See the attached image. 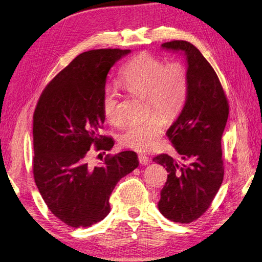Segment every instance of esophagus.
<instances>
[{"label": "esophagus", "instance_id": "34e87169", "mask_svg": "<svg viewBox=\"0 0 262 262\" xmlns=\"http://www.w3.org/2000/svg\"><path fill=\"white\" fill-rule=\"evenodd\" d=\"M138 160L142 165H148L150 163V158L148 156L144 155V154H139L138 155Z\"/></svg>", "mask_w": 262, "mask_h": 262}]
</instances>
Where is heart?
I'll return each instance as SVG.
<instances>
[{
  "label": "heart",
  "instance_id": "heart-1",
  "mask_svg": "<svg viewBox=\"0 0 262 262\" xmlns=\"http://www.w3.org/2000/svg\"><path fill=\"white\" fill-rule=\"evenodd\" d=\"M120 83L127 91L144 94L146 110H152L167 118L176 117L183 110L188 95V72L180 62L166 64L164 59L143 52L125 63L119 72ZM103 112L106 119L115 126L124 123L120 111L119 93L115 86L107 85L103 95ZM165 123L157 113L127 125L119 135V142L137 151L154 147L163 135Z\"/></svg>",
  "mask_w": 262,
  "mask_h": 262
}]
</instances>
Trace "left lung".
Segmentation results:
<instances>
[{
  "mask_svg": "<svg viewBox=\"0 0 262 262\" xmlns=\"http://www.w3.org/2000/svg\"><path fill=\"white\" fill-rule=\"evenodd\" d=\"M162 48L185 55L188 95L166 133L182 162L167 154L152 159L168 172L158 209L173 223L189 224L206 212L223 184L221 137L229 105L216 72L196 46L171 41Z\"/></svg>",
  "mask_w": 262,
  "mask_h": 262,
  "instance_id": "1",
  "label": "left lung"
}]
</instances>
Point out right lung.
Listing matches in <instances>:
<instances>
[{"instance_id":"right-lung-1","label":"right lung","mask_w":262,"mask_h":262,"mask_svg":"<svg viewBox=\"0 0 262 262\" xmlns=\"http://www.w3.org/2000/svg\"><path fill=\"white\" fill-rule=\"evenodd\" d=\"M129 53L106 49L79 54L45 87L33 115L35 184L52 213L70 227L103 220L116 184L139 165L132 150L107 155L99 166L87 163L93 145L97 150L114 146L99 133L103 95L110 70Z\"/></svg>"}]
</instances>
